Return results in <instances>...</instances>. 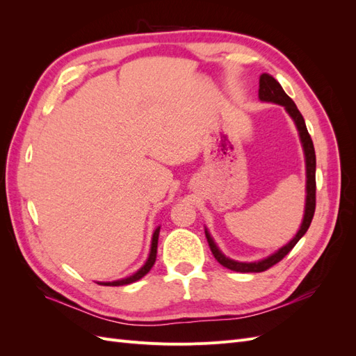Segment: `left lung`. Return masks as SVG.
<instances>
[{
	"label": "left lung",
	"mask_w": 356,
	"mask_h": 356,
	"mask_svg": "<svg viewBox=\"0 0 356 356\" xmlns=\"http://www.w3.org/2000/svg\"><path fill=\"white\" fill-rule=\"evenodd\" d=\"M258 98H260L261 102H270V104L282 105L285 111L288 113V115L293 118V122L297 127L300 143H301V147H303L305 163H306V203H305L303 221H301L300 229L296 233L294 238L291 239L286 245H284L282 248H279V250L275 251L273 254L267 255L266 258H261V260H257V261H238V260H233V258H230L227 255H224L220 248L217 246V243H215V241L212 239L209 230L204 227V234H207V239H208V243H209L211 251L215 257V260H217L221 266L230 268V270L241 272V273H260V272L267 270L268 267H272L276 263L281 261L282 258L291 250H293L296 243L301 238H303L305 233L307 232L309 225L312 222V218H314L315 204H316V179H315L316 156H315L314 143H312V138L307 132V127H306L303 115H301V113L298 111L294 101L291 99L289 96L284 92L282 86L279 84L277 80L273 79L270 74L264 72V74L260 75V89H258Z\"/></svg>",
	"instance_id": "1"
}]
</instances>
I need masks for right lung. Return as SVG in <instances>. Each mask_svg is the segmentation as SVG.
<instances>
[{
	"instance_id": "right-lung-1",
	"label": "right lung",
	"mask_w": 356,
	"mask_h": 356,
	"mask_svg": "<svg viewBox=\"0 0 356 356\" xmlns=\"http://www.w3.org/2000/svg\"><path fill=\"white\" fill-rule=\"evenodd\" d=\"M159 233H160V225L154 230L153 233V238H152V246H149V254H148V258L147 261L144 263V266L139 268V270H136L134 275L131 276H126L123 279H117V281H113V282H96L99 285H105V286H122V285H129L132 282H136L139 281V279L144 277L149 270H152V267L154 266L156 263V254H157V242H159Z\"/></svg>"
}]
</instances>
